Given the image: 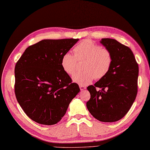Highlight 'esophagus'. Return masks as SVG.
Returning <instances> with one entry per match:
<instances>
[{"label":"esophagus","instance_id":"esophagus-1","mask_svg":"<svg viewBox=\"0 0 150 150\" xmlns=\"http://www.w3.org/2000/svg\"><path fill=\"white\" fill-rule=\"evenodd\" d=\"M79 88H80V90L81 91H83V90H85V89H86V86H84V85H80V86H79Z\"/></svg>","mask_w":150,"mask_h":150}]
</instances>
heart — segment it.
<instances>
[{
  "mask_svg": "<svg viewBox=\"0 0 150 150\" xmlns=\"http://www.w3.org/2000/svg\"><path fill=\"white\" fill-rule=\"evenodd\" d=\"M74 56L70 52L63 54L62 65L63 71L67 74H74L77 68V61L85 60L83 72H76L72 76V81L80 85H87L95 78L100 79L109 71L112 63L110 52L102 48L90 39H85L74 49Z\"/></svg>",
  "mask_w": 150,
  "mask_h": 150,
  "instance_id": "1",
  "label": "heart"
}]
</instances>
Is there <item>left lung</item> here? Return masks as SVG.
<instances>
[{
  "mask_svg": "<svg viewBox=\"0 0 150 150\" xmlns=\"http://www.w3.org/2000/svg\"><path fill=\"white\" fill-rule=\"evenodd\" d=\"M100 43L111 54L112 63L107 74L87 90L90 113L98 120L117 122L129 111L137 94L139 65L129 47L113 39L103 38ZM96 87L101 88L96 91Z\"/></svg>",
  "mask_w": 150,
  "mask_h": 150,
  "instance_id": "8db88e82",
  "label": "left lung"
}]
</instances>
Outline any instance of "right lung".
Returning <instances> with one entry per match:
<instances>
[{"instance_id": "add662e5", "label": "right lung", "mask_w": 150, "mask_h": 150, "mask_svg": "<svg viewBox=\"0 0 150 150\" xmlns=\"http://www.w3.org/2000/svg\"><path fill=\"white\" fill-rule=\"evenodd\" d=\"M78 39H43L26 48L15 67V93L27 116L37 123L59 122L79 92L61 65Z\"/></svg>"}]
</instances>
